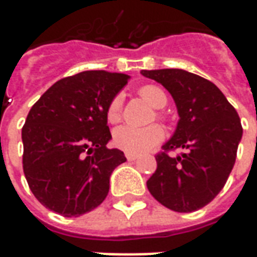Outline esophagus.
<instances>
[{
	"mask_svg": "<svg viewBox=\"0 0 257 257\" xmlns=\"http://www.w3.org/2000/svg\"><path fill=\"white\" fill-rule=\"evenodd\" d=\"M125 157H126V160H128V161H135V160L138 158V156H136V154H131V153H126V154H125Z\"/></svg>",
	"mask_w": 257,
	"mask_h": 257,
	"instance_id": "obj_1",
	"label": "esophagus"
}]
</instances>
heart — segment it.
Returning <instances> with one entry per match:
<instances>
[{
    "label": "heart",
    "instance_id": "b5f03b06",
    "mask_svg": "<svg viewBox=\"0 0 257 257\" xmlns=\"http://www.w3.org/2000/svg\"><path fill=\"white\" fill-rule=\"evenodd\" d=\"M138 95L147 101L154 108H162L168 103V96L161 86L154 84L143 85L138 90ZM107 121L115 123L121 118V97L114 96L106 110ZM157 118H164L161 112H157ZM164 129L160 125H151L147 128H134L128 125H122L114 129L112 132V142L115 147L125 153L131 154H140L150 150L154 146L160 145L164 140Z\"/></svg>",
    "mask_w": 257,
    "mask_h": 257
}]
</instances>
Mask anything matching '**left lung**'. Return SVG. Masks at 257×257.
<instances>
[{"instance_id":"8db88e82","label":"left lung","mask_w":257,"mask_h":257,"mask_svg":"<svg viewBox=\"0 0 257 257\" xmlns=\"http://www.w3.org/2000/svg\"><path fill=\"white\" fill-rule=\"evenodd\" d=\"M162 84L178 107V128L156 154L157 171L147 180L154 198L175 212H194L224 187L237 158L242 125L235 108L208 79L179 68L142 70ZM184 148L182 156L169 153Z\"/></svg>"}]
</instances>
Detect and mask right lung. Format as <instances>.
Returning a JSON list of instances; mask_svg holds the SVG:
<instances>
[{"mask_svg": "<svg viewBox=\"0 0 257 257\" xmlns=\"http://www.w3.org/2000/svg\"><path fill=\"white\" fill-rule=\"evenodd\" d=\"M125 74L82 71L59 79L34 103L22 128L23 172L45 208L66 217L104 201L123 153L111 139L106 110L128 82Z\"/></svg>", "mask_w": 257, "mask_h": 257, "instance_id": "1", "label": "right lung"}]
</instances>
